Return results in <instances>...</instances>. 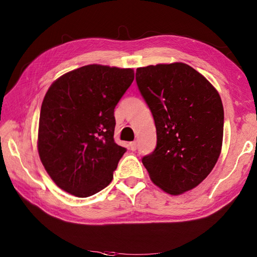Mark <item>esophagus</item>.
Segmentation results:
<instances>
[{"label": "esophagus", "mask_w": 257, "mask_h": 257, "mask_svg": "<svg viewBox=\"0 0 257 257\" xmlns=\"http://www.w3.org/2000/svg\"><path fill=\"white\" fill-rule=\"evenodd\" d=\"M130 149L132 151H135L137 149V143L136 142H132L130 143Z\"/></svg>", "instance_id": "obj_1"}]
</instances>
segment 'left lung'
<instances>
[{"label":"left lung","instance_id":"1","mask_svg":"<svg viewBox=\"0 0 257 257\" xmlns=\"http://www.w3.org/2000/svg\"><path fill=\"white\" fill-rule=\"evenodd\" d=\"M136 82L157 127V147L142 160L151 180L172 195L194 189L221 153L224 110L219 93L184 63L139 67Z\"/></svg>","mask_w":257,"mask_h":257}]
</instances>
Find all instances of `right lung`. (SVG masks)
Here are the masks:
<instances>
[{"mask_svg":"<svg viewBox=\"0 0 257 257\" xmlns=\"http://www.w3.org/2000/svg\"><path fill=\"white\" fill-rule=\"evenodd\" d=\"M134 71L97 64L66 73L44 97L38 153L59 188L77 197L102 191L126 148L114 143V108Z\"/></svg>","mask_w":257,"mask_h":257,"instance_id":"obj_1","label":"right lung"}]
</instances>
